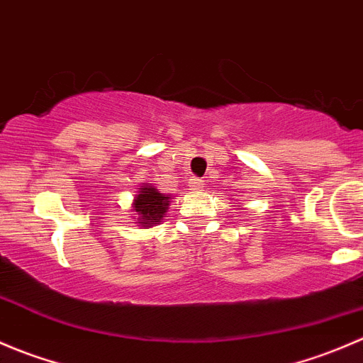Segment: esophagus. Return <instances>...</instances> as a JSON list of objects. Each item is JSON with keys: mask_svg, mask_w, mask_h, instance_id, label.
<instances>
[{"mask_svg": "<svg viewBox=\"0 0 363 363\" xmlns=\"http://www.w3.org/2000/svg\"><path fill=\"white\" fill-rule=\"evenodd\" d=\"M189 184H191V189H195V191H202L205 182L202 181V179H191V182H189Z\"/></svg>", "mask_w": 363, "mask_h": 363, "instance_id": "34e87169", "label": "esophagus"}]
</instances>
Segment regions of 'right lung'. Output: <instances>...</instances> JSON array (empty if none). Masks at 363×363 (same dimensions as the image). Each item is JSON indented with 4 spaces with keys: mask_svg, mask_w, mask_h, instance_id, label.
Wrapping results in <instances>:
<instances>
[{
    "mask_svg": "<svg viewBox=\"0 0 363 363\" xmlns=\"http://www.w3.org/2000/svg\"><path fill=\"white\" fill-rule=\"evenodd\" d=\"M168 202H170V195H163L155 186H149L144 182L138 188V195L133 200L135 223L138 226H144V228L160 225V221L168 211V205H170Z\"/></svg>",
    "mask_w": 363,
    "mask_h": 363,
    "instance_id": "right-lung-1",
    "label": "right lung"
}]
</instances>
